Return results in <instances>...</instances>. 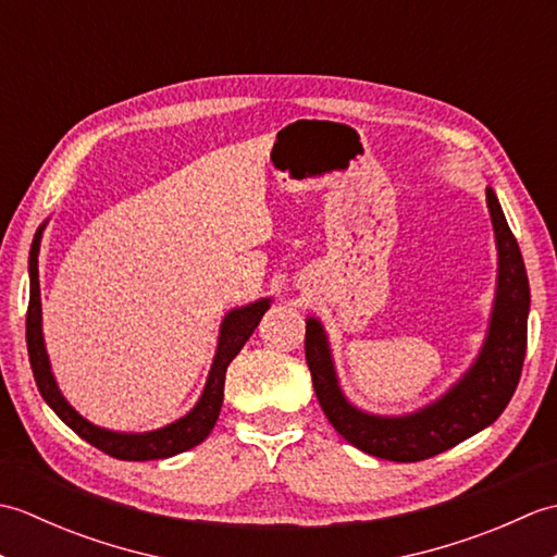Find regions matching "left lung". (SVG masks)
Instances as JSON below:
<instances>
[{
	"mask_svg": "<svg viewBox=\"0 0 557 557\" xmlns=\"http://www.w3.org/2000/svg\"><path fill=\"white\" fill-rule=\"evenodd\" d=\"M486 203L498 246V287L488 333L476 361L441 399L401 417H377L357 409L342 393L321 321H306V363L315 397L333 429L363 453L389 461H421L441 455L491 425L515 395L527 354L529 277L522 251L491 186Z\"/></svg>",
	"mask_w": 557,
	"mask_h": 557,
	"instance_id": "obj_1",
	"label": "left lung"
}]
</instances>
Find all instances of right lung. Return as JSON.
<instances>
[{
    "label": "right lung",
    "instance_id": "1",
    "mask_svg": "<svg viewBox=\"0 0 557 557\" xmlns=\"http://www.w3.org/2000/svg\"><path fill=\"white\" fill-rule=\"evenodd\" d=\"M45 224H40L38 232H35V239L30 246V258H28L30 299H28V315H26V342H28L30 369L42 399L52 407V411L69 425L71 431L83 437V441L116 459H126V461L164 459V457L186 453V449L203 443L220 417L227 366L232 363L236 354L242 351L246 339L253 335L260 318H263V313L270 309V299H258L224 315V321L220 325L215 359H212L203 395L198 397L196 407L188 411L186 417L148 433H116V431L100 429V425L83 419L81 413L69 405L66 397L62 395V389H59L54 381L50 357H47V349H45L40 282H38V253H40V239H42Z\"/></svg>",
    "mask_w": 557,
    "mask_h": 557
}]
</instances>
